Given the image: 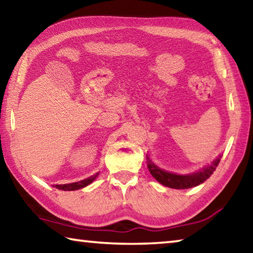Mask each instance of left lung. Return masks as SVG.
Returning <instances> with one entry per match:
<instances>
[{
  "mask_svg": "<svg viewBox=\"0 0 253 253\" xmlns=\"http://www.w3.org/2000/svg\"><path fill=\"white\" fill-rule=\"evenodd\" d=\"M219 163H220V160L217 158V160L213 162V164L211 166L205 168L202 172H199L192 175H176V174L165 172V170L158 169L156 165H154L151 161L148 162L147 168L153 176L155 177L161 184H163V185L172 187V188H176V190H184V188L198 186L200 184H202L203 182L207 181V179L213 174L214 170H215L216 166L219 165Z\"/></svg>",
  "mask_w": 253,
  "mask_h": 253,
  "instance_id": "obj_1",
  "label": "left lung"
}]
</instances>
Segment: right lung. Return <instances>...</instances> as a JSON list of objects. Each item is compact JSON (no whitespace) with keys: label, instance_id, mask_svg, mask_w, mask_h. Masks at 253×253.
I'll return each mask as SVG.
<instances>
[{"label":"right lung","instance_id":"right-lung-1","mask_svg":"<svg viewBox=\"0 0 253 253\" xmlns=\"http://www.w3.org/2000/svg\"><path fill=\"white\" fill-rule=\"evenodd\" d=\"M97 175H93V176L89 177L87 179H84V181L77 182V183H71V184H63V185H55V187L59 188V190H63V191H75V190H79V188H83L84 186L89 185V184L92 183L93 179L97 177Z\"/></svg>","mask_w":253,"mask_h":253}]
</instances>
